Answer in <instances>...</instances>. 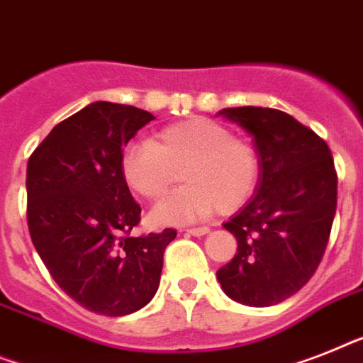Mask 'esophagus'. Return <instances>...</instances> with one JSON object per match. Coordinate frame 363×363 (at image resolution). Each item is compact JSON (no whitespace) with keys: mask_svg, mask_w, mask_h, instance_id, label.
Here are the masks:
<instances>
[{"mask_svg":"<svg viewBox=\"0 0 363 363\" xmlns=\"http://www.w3.org/2000/svg\"><path fill=\"white\" fill-rule=\"evenodd\" d=\"M187 235H194V238H200V235H206V233L209 232L208 226H199V228H187L184 230Z\"/></svg>","mask_w":363,"mask_h":363,"instance_id":"esophagus-1","label":"esophagus"}]
</instances>
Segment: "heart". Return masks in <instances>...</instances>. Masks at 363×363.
Masks as SVG:
<instances>
[{
  "label": "heart",
  "instance_id": "1",
  "mask_svg": "<svg viewBox=\"0 0 363 363\" xmlns=\"http://www.w3.org/2000/svg\"><path fill=\"white\" fill-rule=\"evenodd\" d=\"M121 167L125 184L146 200L163 196L179 176L185 179L152 209L157 224L193 223L217 209L235 211L252 196L259 179L254 146L203 116L164 128L152 143L130 145Z\"/></svg>",
  "mask_w": 363,
  "mask_h": 363
}]
</instances>
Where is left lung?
Instances as JSON below:
<instances>
[{
    "label": "left lung",
    "instance_id": "1",
    "mask_svg": "<svg viewBox=\"0 0 363 363\" xmlns=\"http://www.w3.org/2000/svg\"><path fill=\"white\" fill-rule=\"evenodd\" d=\"M217 115L252 137L259 157L254 196L223 226L238 254L217 271L223 291L265 308L295 295L317 271L337 202L328 146L291 115L269 107H228Z\"/></svg>",
    "mask_w": 363,
    "mask_h": 363
}]
</instances>
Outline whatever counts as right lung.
<instances>
[{"mask_svg": "<svg viewBox=\"0 0 363 363\" xmlns=\"http://www.w3.org/2000/svg\"><path fill=\"white\" fill-rule=\"evenodd\" d=\"M145 109L94 101L57 124L27 163V224L52 278L100 315L133 313L160 287L176 230L131 238L140 206L122 176V148L154 121Z\"/></svg>", "mask_w": 363, "mask_h": 363, "instance_id": "add662e5", "label": "right lung"}]
</instances>
